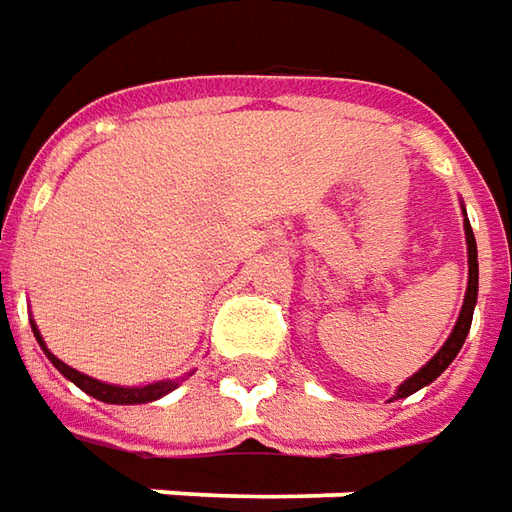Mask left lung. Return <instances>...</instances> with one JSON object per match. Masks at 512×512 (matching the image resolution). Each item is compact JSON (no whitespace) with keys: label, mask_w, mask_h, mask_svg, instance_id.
Returning <instances> with one entry per match:
<instances>
[{"label":"left lung","mask_w":512,"mask_h":512,"mask_svg":"<svg viewBox=\"0 0 512 512\" xmlns=\"http://www.w3.org/2000/svg\"><path fill=\"white\" fill-rule=\"evenodd\" d=\"M463 209V206H460ZM463 231H466V253H469V284H466V295H463V306H460L458 320H455V328L447 336V342L441 344V350H438L427 364L419 369V372H413L411 378L402 380L397 391H394V397L391 400H402V397H408L413 391L424 389V386H430L433 380L447 369L452 361H455V355L460 353V347L466 342V336H469L471 328V317H474V306H477V284H480V264H477V242H474V231L469 226V217H466V209H463Z\"/></svg>","instance_id":"1"}]
</instances>
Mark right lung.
Returning <instances> with one entry per match:
<instances>
[{"label": "right lung", "instance_id": "add662e5", "mask_svg": "<svg viewBox=\"0 0 512 512\" xmlns=\"http://www.w3.org/2000/svg\"><path fill=\"white\" fill-rule=\"evenodd\" d=\"M32 333H35V339L41 344V350L46 353V358L57 366V372H60L63 378L71 380L74 386H79V389L85 391V394H90V397H96V400L101 402H110V405H143V402H154L159 400V397L170 394L173 389H179L181 380L187 378V375H184V378L176 380H157V383H146V386H115V383H104V380L90 378L85 372H79L74 366H68L65 361H60V358L46 347V342H43V336L35 322H32Z\"/></svg>", "mask_w": 512, "mask_h": 512}]
</instances>
